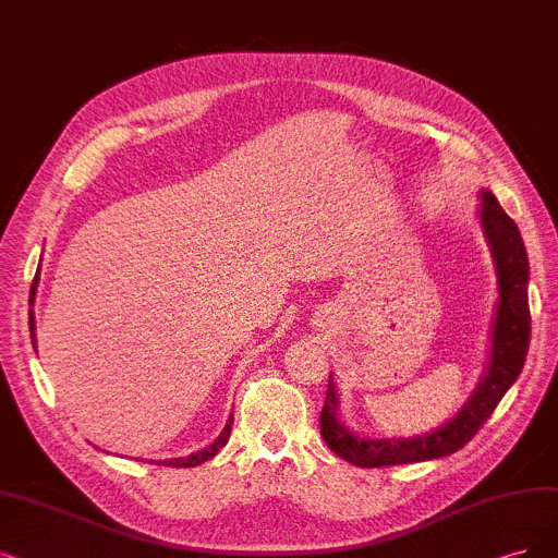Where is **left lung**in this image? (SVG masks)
Wrapping results in <instances>:
<instances>
[{
  "label": "left lung",
  "instance_id": "obj_1",
  "mask_svg": "<svg viewBox=\"0 0 558 558\" xmlns=\"http://www.w3.org/2000/svg\"><path fill=\"white\" fill-rule=\"evenodd\" d=\"M481 222L499 276V305L497 319H494L487 375L483 377L476 393L471 396L460 414L439 429L416 439L381 441L356 437L338 421L336 386L333 381H328L319 427L328 448L342 460L356 466L375 469L450 456V452L460 450L478 435V429L492 416V411L497 409V404L506 396V390L520 377L531 340V313L526 294L529 259L524 241L520 236L518 225L501 209V204L489 191L483 193Z\"/></svg>",
  "mask_w": 558,
  "mask_h": 558
}]
</instances>
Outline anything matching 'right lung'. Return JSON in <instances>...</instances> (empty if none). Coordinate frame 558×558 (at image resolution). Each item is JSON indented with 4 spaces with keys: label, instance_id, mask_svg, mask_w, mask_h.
<instances>
[{
    "label": "right lung",
    "instance_id": "add662e5",
    "mask_svg": "<svg viewBox=\"0 0 558 558\" xmlns=\"http://www.w3.org/2000/svg\"><path fill=\"white\" fill-rule=\"evenodd\" d=\"M29 331H32V344L36 347V338H34V317L29 315ZM232 418L234 416H230V423L225 425V429L220 432V437L209 446V448H202V450H197V452H193V456H189V458H174V460H162L160 464H165V466H197V464H202V462H206V460H211L216 452L227 444V439H230V432H232Z\"/></svg>",
    "mask_w": 558,
    "mask_h": 558
}]
</instances>
